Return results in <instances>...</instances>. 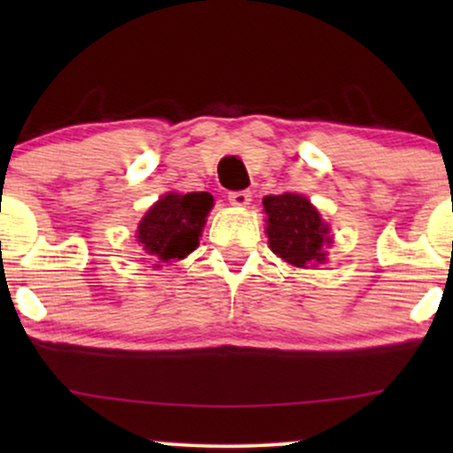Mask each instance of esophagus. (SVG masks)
<instances>
[{
	"mask_svg": "<svg viewBox=\"0 0 453 453\" xmlns=\"http://www.w3.org/2000/svg\"><path fill=\"white\" fill-rule=\"evenodd\" d=\"M227 200H230V204L234 206H247L249 202H251V191H232V194L227 196Z\"/></svg>",
	"mask_w": 453,
	"mask_h": 453,
	"instance_id": "34e87169",
	"label": "esophagus"
}]
</instances>
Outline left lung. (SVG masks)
I'll return each instance as SVG.
<instances>
[{
  "label": "left lung",
  "mask_w": 453,
  "mask_h": 453,
  "mask_svg": "<svg viewBox=\"0 0 453 453\" xmlns=\"http://www.w3.org/2000/svg\"><path fill=\"white\" fill-rule=\"evenodd\" d=\"M264 211L273 253L300 268L326 262L324 244H330L327 226L304 196H266Z\"/></svg>",
  "instance_id": "obj_1"
}]
</instances>
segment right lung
<instances>
[{
    "instance_id": "1",
    "label": "right lung",
    "mask_w": 453,
    "mask_h": 453,
    "mask_svg": "<svg viewBox=\"0 0 453 453\" xmlns=\"http://www.w3.org/2000/svg\"><path fill=\"white\" fill-rule=\"evenodd\" d=\"M211 209L212 196L206 191L164 196L140 221L138 241L157 266L183 259L197 247Z\"/></svg>"
}]
</instances>
